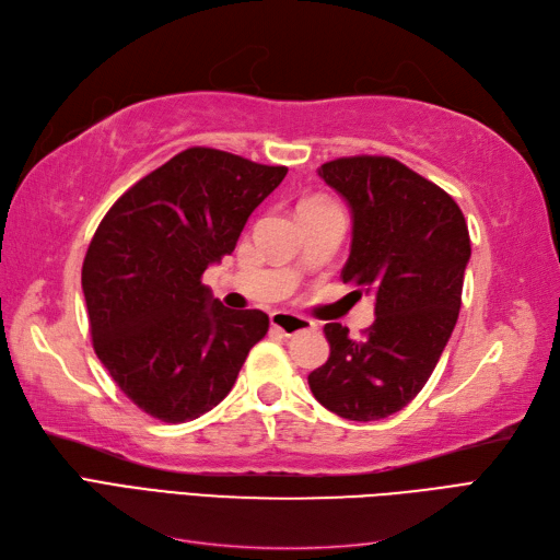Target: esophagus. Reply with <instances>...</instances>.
<instances>
[{
    "label": "esophagus",
    "mask_w": 560,
    "mask_h": 560,
    "mask_svg": "<svg viewBox=\"0 0 560 560\" xmlns=\"http://www.w3.org/2000/svg\"><path fill=\"white\" fill-rule=\"evenodd\" d=\"M270 325H273L278 331H282L284 336H294V334H301V331H311L315 329V322L303 317V315H294V313H273L270 315Z\"/></svg>",
    "instance_id": "34e87169"
}]
</instances>
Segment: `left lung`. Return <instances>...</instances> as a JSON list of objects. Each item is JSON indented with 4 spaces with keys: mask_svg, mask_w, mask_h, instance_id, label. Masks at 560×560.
<instances>
[{
    "mask_svg": "<svg viewBox=\"0 0 560 560\" xmlns=\"http://www.w3.org/2000/svg\"><path fill=\"white\" fill-rule=\"evenodd\" d=\"M352 214L343 282L376 296V319L352 341L325 325L329 360L308 376L331 413L369 422L401 411L442 358L463 303L471 254L463 210L439 186L389 156H348L317 167Z\"/></svg>",
    "mask_w": 560,
    "mask_h": 560,
    "instance_id": "8db88e82",
    "label": "left lung"
}]
</instances>
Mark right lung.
Returning a JSON list of instances; mask_svg holds the SVG:
<instances>
[{
  "label": "right lung",
  "instance_id": "add662e5",
  "mask_svg": "<svg viewBox=\"0 0 560 560\" xmlns=\"http://www.w3.org/2000/svg\"><path fill=\"white\" fill-rule=\"evenodd\" d=\"M284 175V165L191 147L132 184L100 222L81 268L93 348L151 418L210 411L266 336V313L222 306L200 278L235 249Z\"/></svg>",
  "mask_w": 560,
  "mask_h": 560
}]
</instances>
